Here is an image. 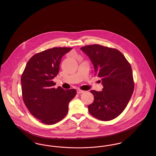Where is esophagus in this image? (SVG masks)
I'll return each mask as SVG.
<instances>
[{
  "label": "esophagus",
  "instance_id": "esophagus-1",
  "mask_svg": "<svg viewBox=\"0 0 156 156\" xmlns=\"http://www.w3.org/2000/svg\"><path fill=\"white\" fill-rule=\"evenodd\" d=\"M84 92H85L84 90H81V89H78V90H77V94H81L83 93Z\"/></svg>",
  "mask_w": 156,
  "mask_h": 156
}]
</instances>
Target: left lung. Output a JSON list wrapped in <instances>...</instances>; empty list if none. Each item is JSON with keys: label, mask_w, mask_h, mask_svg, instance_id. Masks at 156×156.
<instances>
[{"label": "left lung", "mask_w": 156, "mask_h": 156, "mask_svg": "<svg viewBox=\"0 0 156 156\" xmlns=\"http://www.w3.org/2000/svg\"><path fill=\"white\" fill-rule=\"evenodd\" d=\"M81 50L89 57L104 87L102 91H90L94 100L88 106L89 113L103 121L115 119L125 110L133 92L131 66L115 48L92 44Z\"/></svg>", "instance_id": "1"}]
</instances>
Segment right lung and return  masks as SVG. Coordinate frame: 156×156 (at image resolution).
<instances>
[{
  "label": "right lung",
  "mask_w": 156,
  "mask_h": 156,
  "mask_svg": "<svg viewBox=\"0 0 156 156\" xmlns=\"http://www.w3.org/2000/svg\"><path fill=\"white\" fill-rule=\"evenodd\" d=\"M73 48L54 47L34 54L27 62L21 77L24 103L30 113L46 125L63 119L75 89L55 88L52 79L58 74L62 56Z\"/></svg>",
  "instance_id": "right-lung-1"
}]
</instances>
